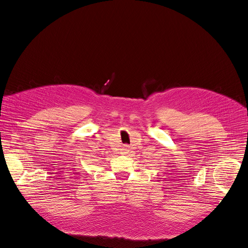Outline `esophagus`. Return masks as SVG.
I'll return each mask as SVG.
<instances>
[{
    "label": "esophagus",
    "instance_id": "34e87169",
    "mask_svg": "<svg viewBox=\"0 0 248 248\" xmlns=\"http://www.w3.org/2000/svg\"><path fill=\"white\" fill-rule=\"evenodd\" d=\"M123 150H124V153H128V152L130 151L129 150V145H126V144L124 145V149Z\"/></svg>",
    "mask_w": 248,
    "mask_h": 248
}]
</instances>
